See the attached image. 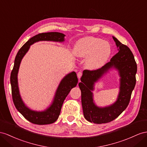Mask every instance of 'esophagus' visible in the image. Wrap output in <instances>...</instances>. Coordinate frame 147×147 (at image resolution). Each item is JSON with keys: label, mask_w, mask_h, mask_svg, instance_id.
Listing matches in <instances>:
<instances>
[{"label": "esophagus", "mask_w": 147, "mask_h": 147, "mask_svg": "<svg viewBox=\"0 0 147 147\" xmlns=\"http://www.w3.org/2000/svg\"><path fill=\"white\" fill-rule=\"evenodd\" d=\"M82 75V72H81V71H80V72H78V74H77V76H78V78H79V80H80V79L81 78Z\"/></svg>", "instance_id": "esophagus-1"}]
</instances>
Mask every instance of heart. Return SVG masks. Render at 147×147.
<instances>
[{"instance_id": "b5f03b06", "label": "heart", "mask_w": 147, "mask_h": 147, "mask_svg": "<svg viewBox=\"0 0 147 147\" xmlns=\"http://www.w3.org/2000/svg\"><path fill=\"white\" fill-rule=\"evenodd\" d=\"M109 43L99 38L89 36L82 38L75 45L73 53L78 58H86L89 69H97L107 61L111 55Z\"/></svg>"}]
</instances>
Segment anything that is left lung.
Listing matches in <instances>:
<instances>
[{
    "instance_id": "8db88e82",
    "label": "left lung",
    "mask_w": 147,
    "mask_h": 147,
    "mask_svg": "<svg viewBox=\"0 0 147 147\" xmlns=\"http://www.w3.org/2000/svg\"><path fill=\"white\" fill-rule=\"evenodd\" d=\"M118 49V53L109 62L94 70L86 69L81 78L79 86L81 91V102L85 119L94 123L110 122L122 114L129 105L131 92L136 84L137 66L134 55L127 45L120 43L113 36ZM114 67L119 71L121 76L120 92L118 100L111 106L101 108L93 103L92 93L93 85L109 69Z\"/></svg>"
}]
</instances>
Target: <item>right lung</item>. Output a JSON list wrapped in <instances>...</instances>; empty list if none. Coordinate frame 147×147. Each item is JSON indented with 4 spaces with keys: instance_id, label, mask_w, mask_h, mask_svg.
I'll use <instances>...</instances> for the list:
<instances>
[{
    "instance_id": "right-lung-1",
    "label": "right lung",
    "mask_w": 147,
    "mask_h": 147,
    "mask_svg": "<svg viewBox=\"0 0 147 147\" xmlns=\"http://www.w3.org/2000/svg\"><path fill=\"white\" fill-rule=\"evenodd\" d=\"M65 35L59 32L39 33L28 40L18 51L14 61V66L10 75V84L13 104L17 109L29 122L38 125H45L55 122L58 119L61 112L64 100L71 89L76 87L78 80L76 73L72 72L64 78L57 89L54 100L51 106L46 111L36 112L30 109L22 101L18 87L17 74L20 64L24 55L30 48V46L39 41H63Z\"/></svg>"
}]
</instances>
